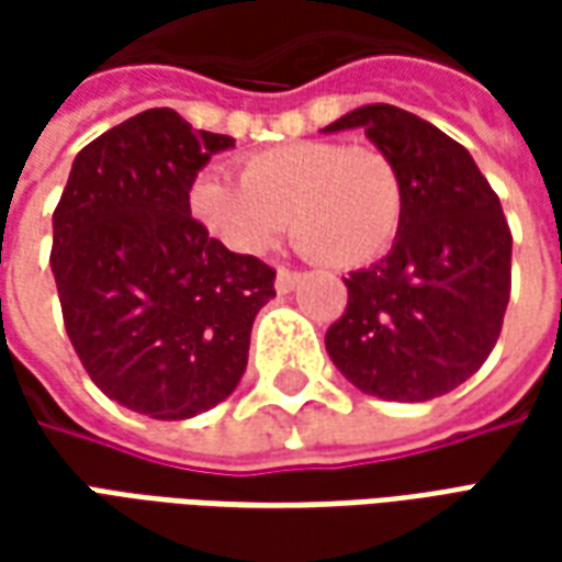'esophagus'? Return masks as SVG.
I'll return each mask as SVG.
<instances>
[{
	"label": "esophagus",
	"mask_w": 562,
	"mask_h": 562,
	"mask_svg": "<svg viewBox=\"0 0 562 562\" xmlns=\"http://www.w3.org/2000/svg\"><path fill=\"white\" fill-rule=\"evenodd\" d=\"M297 282H301L297 273H292V270H280V273H277V292L280 294L294 292V285H297Z\"/></svg>",
	"instance_id": "1"
}]
</instances>
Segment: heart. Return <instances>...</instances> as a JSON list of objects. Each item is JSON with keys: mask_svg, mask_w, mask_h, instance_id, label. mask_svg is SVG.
Here are the masks:
<instances>
[{"mask_svg": "<svg viewBox=\"0 0 562 562\" xmlns=\"http://www.w3.org/2000/svg\"><path fill=\"white\" fill-rule=\"evenodd\" d=\"M204 232L237 256H261L289 225L304 252L328 268H364L394 244L403 222V180L385 149L340 140H289L258 149L240 180L207 168L189 189Z\"/></svg>", "mask_w": 562, "mask_h": 562, "instance_id": "obj_1", "label": "heart"}]
</instances>
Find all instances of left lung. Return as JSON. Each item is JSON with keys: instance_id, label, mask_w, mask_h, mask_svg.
Returning a JSON list of instances; mask_svg holds the SVG:
<instances>
[{"instance_id": "obj_1", "label": "left lung", "mask_w": 562, "mask_h": 562, "mask_svg": "<svg viewBox=\"0 0 562 562\" xmlns=\"http://www.w3.org/2000/svg\"><path fill=\"white\" fill-rule=\"evenodd\" d=\"M364 128L403 180V222L385 258L346 280L325 334L355 389L424 403L458 389L494 349L512 289V234L470 149L394 104L349 111L322 132Z\"/></svg>"}]
</instances>
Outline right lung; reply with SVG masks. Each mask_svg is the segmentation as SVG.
<instances>
[{
    "instance_id": "right-lung-1",
    "label": "right lung",
    "mask_w": 562,
    "mask_h": 562,
    "mask_svg": "<svg viewBox=\"0 0 562 562\" xmlns=\"http://www.w3.org/2000/svg\"><path fill=\"white\" fill-rule=\"evenodd\" d=\"M234 138L153 108L80 149L54 213L68 340L132 413L183 422L240 385L273 270L213 240L189 210L198 171Z\"/></svg>"
}]
</instances>
